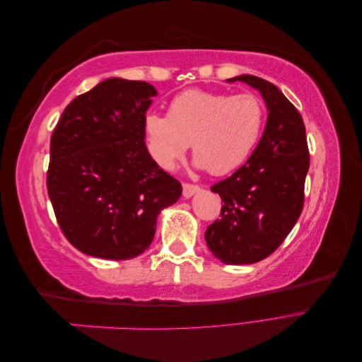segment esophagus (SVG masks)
Here are the masks:
<instances>
[{
  "label": "esophagus",
  "instance_id": "34e87169",
  "mask_svg": "<svg viewBox=\"0 0 362 362\" xmlns=\"http://www.w3.org/2000/svg\"><path fill=\"white\" fill-rule=\"evenodd\" d=\"M199 190H201V187H199V185H196V184H187V182L182 184V196L185 199L192 198V196Z\"/></svg>",
  "mask_w": 362,
  "mask_h": 362
}]
</instances>
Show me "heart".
I'll return each mask as SVG.
<instances>
[{"label": "heart", "instance_id": "1", "mask_svg": "<svg viewBox=\"0 0 362 362\" xmlns=\"http://www.w3.org/2000/svg\"><path fill=\"white\" fill-rule=\"evenodd\" d=\"M264 120V105L255 95L187 90L170 101L168 116L149 113L145 131L160 168L172 170L192 145L196 166L225 175L252 154Z\"/></svg>", "mask_w": 362, "mask_h": 362}]
</instances>
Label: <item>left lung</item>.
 Here are the masks:
<instances>
[{
  "label": "left lung",
  "mask_w": 362,
  "mask_h": 362,
  "mask_svg": "<svg viewBox=\"0 0 362 362\" xmlns=\"http://www.w3.org/2000/svg\"><path fill=\"white\" fill-rule=\"evenodd\" d=\"M226 81H242L259 90L269 112L264 133L249 160L211 187L223 205L221 218L206 228V246L225 264L238 266L267 258L298 222L310 152L300 113L275 84L255 75Z\"/></svg>",
  "instance_id": "8db88e82"
}]
</instances>
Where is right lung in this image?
I'll list each match as a JSON object with an SVG mask.
<instances>
[{
    "mask_svg": "<svg viewBox=\"0 0 362 362\" xmlns=\"http://www.w3.org/2000/svg\"><path fill=\"white\" fill-rule=\"evenodd\" d=\"M156 95L145 81L108 78L76 96L54 128L48 194L64 237L86 255H140L152 243L160 211L182 193L145 145Z\"/></svg>",
    "mask_w": 362,
    "mask_h": 362,
    "instance_id": "1",
    "label": "right lung"
}]
</instances>
